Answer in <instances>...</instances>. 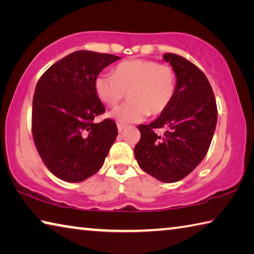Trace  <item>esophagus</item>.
<instances>
[{
  "instance_id": "34e87169",
  "label": "esophagus",
  "mask_w": 254,
  "mask_h": 254,
  "mask_svg": "<svg viewBox=\"0 0 254 254\" xmlns=\"http://www.w3.org/2000/svg\"><path fill=\"white\" fill-rule=\"evenodd\" d=\"M124 128H126V126H124V124H121V123H118V130H119V132L121 133Z\"/></svg>"
}]
</instances>
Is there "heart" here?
<instances>
[{
	"label": "heart",
	"instance_id": "b5f03b06",
	"mask_svg": "<svg viewBox=\"0 0 254 254\" xmlns=\"http://www.w3.org/2000/svg\"><path fill=\"white\" fill-rule=\"evenodd\" d=\"M177 75L173 67L154 60L131 59L118 64L113 75L100 74L94 79L98 100L115 106L127 95L130 101L117 107L110 118L122 124L141 122L149 114L159 115L173 101Z\"/></svg>",
	"mask_w": 254,
	"mask_h": 254
}]
</instances>
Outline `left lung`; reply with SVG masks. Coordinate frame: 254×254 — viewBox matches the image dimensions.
Segmentation results:
<instances>
[{"mask_svg":"<svg viewBox=\"0 0 254 254\" xmlns=\"http://www.w3.org/2000/svg\"><path fill=\"white\" fill-rule=\"evenodd\" d=\"M177 75L173 101L150 124H140L134 148L140 168L163 183H176L190 174L212 142L217 122L216 101L207 77L182 56L165 54ZM166 127L163 136L154 128Z\"/></svg>","mask_w":254,"mask_h":254,"instance_id":"8db88e82","label":"left lung"}]
</instances>
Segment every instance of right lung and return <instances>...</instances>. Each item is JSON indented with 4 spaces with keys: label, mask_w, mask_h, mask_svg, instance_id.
Wrapping results in <instances>:
<instances>
[{
    "label": "right lung",
    "mask_w": 254,
    "mask_h": 254,
    "mask_svg": "<svg viewBox=\"0 0 254 254\" xmlns=\"http://www.w3.org/2000/svg\"><path fill=\"white\" fill-rule=\"evenodd\" d=\"M118 56L78 50L54 64L38 80L32 102V135L56 177L79 183L102 168L118 136L113 120L94 123L105 107L94 79Z\"/></svg>",
    "instance_id": "obj_1"
}]
</instances>
